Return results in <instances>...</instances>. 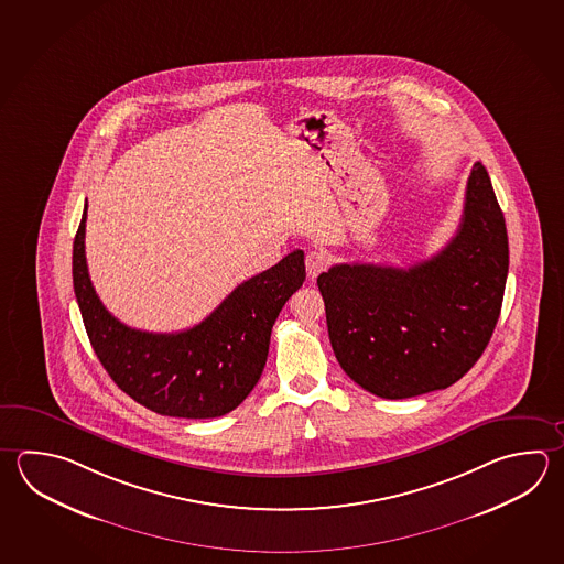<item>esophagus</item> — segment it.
I'll list each match as a JSON object with an SVG mask.
<instances>
[{"label": "esophagus", "instance_id": "esophagus-1", "mask_svg": "<svg viewBox=\"0 0 564 564\" xmlns=\"http://www.w3.org/2000/svg\"><path fill=\"white\" fill-rule=\"evenodd\" d=\"M305 265H307V275L311 279H315V276L323 273L330 265V256L327 251H323V249H313L305 257Z\"/></svg>", "mask_w": 564, "mask_h": 564}]
</instances>
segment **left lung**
<instances>
[{
    "label": "left lung",
    "instance_id": "obj_1",
    "mask_svg": "<svg viewBox=\"0 0 564 564\" xmlns=\"http://www.w3.org/2000/svg\"><path fill=\"white\" fill-rule=\"evenodd\" d=\"M507 273L505 215L477 161L457 235L436 256L409 269L340 263L317 276L343 371L383 399L457 383L489 345Z\"/></svg>",
    "mask_w": 564,
    "mask_h": 564
}]
</instances>
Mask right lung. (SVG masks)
Segmentation results:
<instances>
[{"mask_svg":"<svg viewBox=\"0 0 564 564\" xmlns=\"http://www.w3.org/2000/svg\"><path fill=\"white\" fill-rule=\"evenodd\" d=\"M86 219L87 205L74 241L75 297L97 359L119 389L158 415L181 419H215L243 403L265 367L281 308L305 281L303 251L237 285L192 329L149 333L123 325L97 297Z\"/></svg>","mask_w":564,"mask_h":564,"instance_id":"right-lung-1","label":"right lung"}]
</instances>
